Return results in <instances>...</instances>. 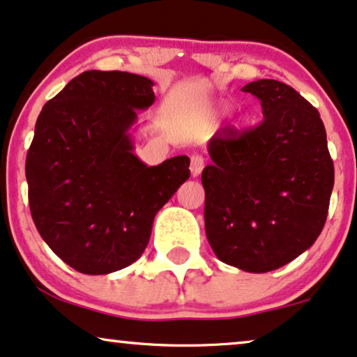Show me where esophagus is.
<instances>
[{
  "label": "esophagus",
  "mask_w": 357,
  "mask_h": 357,
  "mask_svg": "<svg viewBox=\"0 0 357 357\" xmlns=\"http://www.w3.org/2000/svg\"><path fill=\"white\" fill-rule=\"evenodd\" d=\"M202 169H204V158L201 155H192L191 156V174L196 178V176L202 173Z\"/></svg>",
  "instance_id": "obj_1"
}]
</instances>
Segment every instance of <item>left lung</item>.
<instances>
[{"label": "left lung", "instance_id": "1", "mask_svg": "<svg viewBox=\"0 0 357 357\" xmlns=\"http://www.w3.org/2000/svg\"><path fill=\"white\" fill-rule=\"evenodd\" d=\"M241 91L259 99L264 119L253 130L227 129L208 142L206 235L222 263L268 273L321 234L335 168L320 114L296 89L258 79Z\"/></svg>", "mask_w": 357, "mask_h": 357}]
</instances>
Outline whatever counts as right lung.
Listing matches in <instances>:
<instances>
[{"label": "right lung", "instance_id": "add662e5", "mask_svg": "<svg viewBox=\"0 0 357 357\" xmlns=\"http://www.w3.org/2000/svg\"><path fill=\"white\" fill-rule=\"evenodd\" d=\"M153 82L127 71L89 70L42 107L27 151L32 220L50 250L83 274L135 263L156 212L189 179V158L149 166L134 153L139 116Z\"/></svg>", "mask_w": 357, "mask_h": 357}]
</instances>
